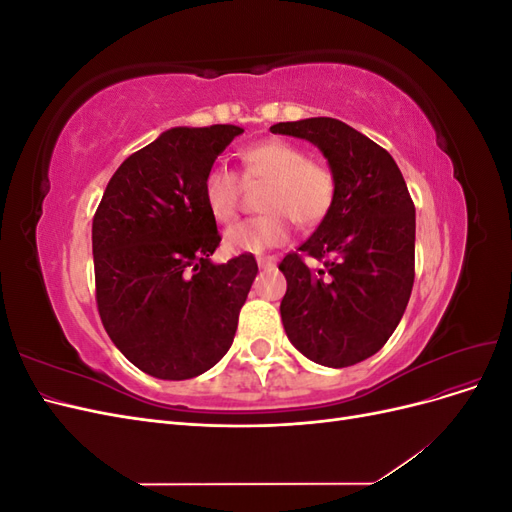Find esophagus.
I'll return each mask as SVG.
<instances>
[{
  "label": "esophagus",
  "instance_id": "obj_1",
  "mask_svg": "<svg viewBox=\"0 0 512 512\" xmlns=\"http://www.w3.org/2000/svg\"><path fill=\"white\" fill-rule=\"evenodd\" d=\"M256 260H258V267L260 269H269V267H275L277 256H258Z\"/></svg>",
  "mask_w": 512,
  "mask_h": 512
}]
</instances>
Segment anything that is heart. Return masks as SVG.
I'll list each match as a JSON object with an SVG mask.
<instances>
[{
	"mask_svg": "<svg viewBox=\"0 0 512 512\" xmlns=\"http://www.w3.org/2000/svg\"><path fill=\"white\" fill-rule=\"evenodd\" d=\"M243 181L267 183L258 218L230 226L224 245L230 254H260L288 241L292 220L316 226L331 211L335 177L331 170L307 160V153L282 138H269L241 153ZM203 198L213 220L230 222L241 198V181L226 166H213L203 181Z\"/></svg>",
	"mask_w": 512,
	"mask_h": 512,
	"instance_id": "b5f03b06",
	"label": "heart"
}]
</instances>
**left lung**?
<instances>
[{"instance_id":"left-lung-1","label":"left lung","mask_w":512,"mask_h":512,"mask_svg":"<svg viewBox=\"0 0 512 512\" xmlns=\"http://www.w3.org/2000/svg\"><path fill=\"white\" fill-rule=\"evenodd\" d=\"M271 132L316 145L335 177L331 211L299 247L324 258V269H309L299 254L280 262L286 335L309 361L356 365L386 344L410 301L416 218L408 185L389 151L339 119L275 123Z\"/></svg>"}]
</instances>
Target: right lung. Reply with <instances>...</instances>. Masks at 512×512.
I'll return each instance as SVG.
<instances>
[{
  "label": "right lung",
  "instance_id": "add662e5",
  "mask_svg": "<svg viewBox=\"0 0 512 512\" xmlns=\"http://www.w3.org/2000/svg\"><path fill=\"white\" fill-rule=\"evenodd\" d=\"M243 134L218 123L170 128L123 162L91 226L96 301L126 359L160 380H188L235 339L258 265L241 254L215 265L222 237L203 198L215 158Z\"/></svg>",
  "mask_w": 512,
  "mask_h": 512
}]
</instances>
